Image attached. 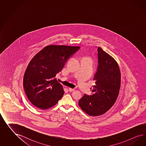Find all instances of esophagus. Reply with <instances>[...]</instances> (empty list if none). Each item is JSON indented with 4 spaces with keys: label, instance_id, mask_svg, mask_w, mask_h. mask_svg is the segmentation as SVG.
Listing matches in <instances>:
<instances>
[{
    "label": "esophagus",
    "instance_id": "esophagus-1",
    "mask_svg": "<svg viewBox=\"0 0 146 146\" xmlns=\"http://www.w3.org/2000/svg\"><path fill=\"white\" fill-rule=\"evenodd\" d=\"M74 89L73 88H68V90H69V92H74Z\"/></svg>",
    "mask_w": 146,
    "mask_h": 146
}]
</instances>
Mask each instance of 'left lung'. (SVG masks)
I'll return each mask as SVG.
<instances>
[{"instance_id": "8db88e82", "label": "left lung", "mask_w": 146, "mask_h": 146, "mask_svg": "<svg viewBox=\"0 0 146 146\" xmlns=\"http://www.w3.org/2000/svg\"><path fill=\"white\" fill-rule=\"evenodd\" d=\"M98 66L93 80V94L79 101L82 110L92 116L105 113L114 104L119 94L121 75L117 62L100 47L97 48Z\"/></svg>"}]
</instances>
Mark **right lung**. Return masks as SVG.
<instances>
[{"label":"right lung","mask_w":146,"mask_h":146,"mask_svg":"<svg viewBox=\"0 0 146 146\" xmlns=\"http://www.w3.org/2000/svg\"><path fill=\"white\" fill-rule=\"evenodd\" d=\"M79 46H46L33 58L23 76V88L30 102L40 109L56 105L64 91L55 76Z\"/></svg>","instance_id":"obj_1"}]
</instances>
